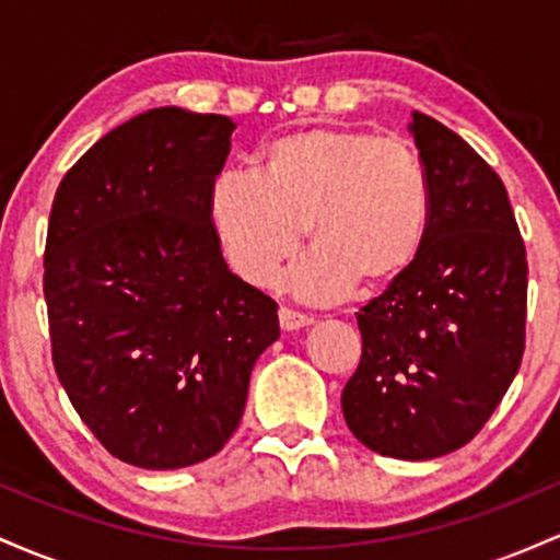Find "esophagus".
I'll return each instance as SVG.
<instances>
[{"instance_id":"obj_1","label":"esophagus","mask_w":560,"mask_h":560,"mask_svg":"<svg viewBox=\"0 0 560 560\" xmlns=\"http://www.w3.org/2000/svg\"><path fill=\"white\" fill-rule=\"evenodd\" d=\"M279 324H281V329H284V331H300V329H305V326H311L313 318L305 316V313L292 311V307H281Z\"/></svg>"}]
</instances>
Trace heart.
Instances as JSON below:
<instances>
[{"mask_svg": "<svg viewBox=\"0 0 560 560\" xmlns=\"http://www.w3.org/2000/svg\"><path fill=\"white\" fill-rule=\"evenodd\" d=\"M208 205L231 268L255 287L271 284L305 226L313 253L289 273V287L326 302L355 281L387 284L413 266L432 186L408 141L316 126L262 147L260 173H218Z\"/></svg>", "mask_w": 560, "mask_h": 560, "instance_id": "b5f03b06", "label": "heart"}]
</instances>
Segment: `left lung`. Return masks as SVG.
I'll list each match as a JSON object with an SVG mask.
<instances>
[{
    "mask_svg": "<svg viewBox=\"0 0 560 560\" xmlns=\"http://www.w3.org/2000/svg\"><path fill=\"white\" fill-rule=\"evenodd\" d=\"M432 186L419 258L358 313L363 355L342 389L374 453L429 460L479 434L524 355L526 249L500 176L440 120L413 113Z\"/></svg>",
    "mask_w": 560,
    "mask_h": 560,
    "instance_id": "obj_1",
    "label": "left lung"
}]
</instances>
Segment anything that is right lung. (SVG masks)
Wrapping results in <instances>:
<instances>
[{"label":"right lung","mask_w":560,"mask_h":560,"mask_svg":"<svg viewBox=\"0 0 560 560\" xmlns=\"http://www.w3.org/2000/svg\"><path fill=\"white\" fill-rule=\"evenodd\" d=\"M226 115L155 107L62 176L44 249L57 378L115 458L184 468L236 432L279 305L231 273L210 184Z\"/></svg>","instance_id":"1"}]
</instances>
